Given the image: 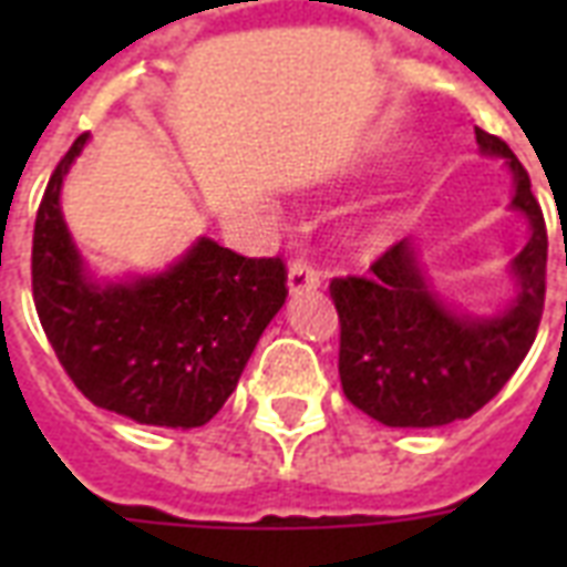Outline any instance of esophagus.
I'll return each instance as SVG.
<instances>
[{
  "mask_svg": "<svg viewBox=\"0 0 567 567\" xmlns=\"http://www.w3.org/2000/svg\"><path fill=\"white\" fill-rule=\"evenodd\" d=\"M311 288H320V270L311 265L309 258H293L291 267H288V291L300 293L311 291Z\"/></svg>",
  "mask_w": 567,
  "mask_h": 567,
  "instance_id": "1",
  "label": "esophagus"
}]
</instances>
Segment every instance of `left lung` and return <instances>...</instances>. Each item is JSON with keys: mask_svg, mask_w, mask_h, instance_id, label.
<instances>
[{"mask_svg": "<svg viewBox=\"0 0 567 567\" xmlns=\"http://www.w3.org/2000/svg\"><path fill=\"white\" fill-rule=\"evenodd\" d=\"M485 155L506 158L512 205L527 214V247L512 261L518 297L497 318H458L432 293L409 238L371 265V276L332 279L341 323L338 373L347 400L385 426H444L480 412L536 341L545 311L547 229L529 176L506 141L476 128Z\"/></svg>", "mask_w": 567, "mask_h": 567, "instance_id": "left-lung-1", "label": "left lung"}]
</instances>
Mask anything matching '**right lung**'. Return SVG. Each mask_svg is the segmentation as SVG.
Here are the masks:
<instances>
[{
  "mask_svg": "<svg viewBox=\"0 0 567 567\" xmlns=\"http://www.w3.org/2000/svg\"><path fill=\"white\" fill-rule=\"evenodd\" d=\"M87 132L58 162L31 238V293L58 362L93 405L190 430L220 412L288 297L279 256L247 258L199 238L158 276L96 285L61 217V182Z\"/></svg>",
  "mask_w": 567,
  "mask_h": 567,
  "instance_id": "obj_1",
  "label": "right lung"
}]
</instances>
